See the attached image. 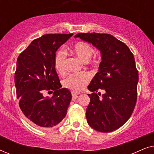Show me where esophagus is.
<instances>
[{
	"mask_svg": "<svg viewBox=\"0 0 154 154\" xmlns=\"http://www.w3.org/2000/svg\"><path fill=\"white\" fill-rule=\"evenodd\" d=\"M71 95H72V99L73 100H75V99H77L78 98V94H76V93H74V92H72V93H71Z\"/></svg>",
	"mask_w": 154,
	"mask_h": 154,
	"instance_id": "esophagus-1",
	"label": "esophagus"
}]
</instances>
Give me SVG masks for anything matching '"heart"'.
<instances>
[{
  "label": "heart",
  "mask_w": 154,
  "mask_h": 154,
  "mask_svg": "<svg viewBox=\"0 0 154 154\" xmlns=\"http://www.w3.org/2000/svg\"><path fill=\"white\" fill-rule=\"evenodd\" d=\"M69 52L71 54L77 57L83 62L88 63L91 65L97 64V60L95 57L92 58L94 49L89 43L84 41H79L75 43L72 47L69 48ZM54 69L60 75H64L66 72L65 68V57L62 52H59L56 54L54 63ZM90 75L89 73L83 72L80 73H73L69 75L62 81V85L64 88L75 92L81 91L85 86L89 83Z\"/></svg>",
  "instance_id": "obj_1"
}]
</instances>
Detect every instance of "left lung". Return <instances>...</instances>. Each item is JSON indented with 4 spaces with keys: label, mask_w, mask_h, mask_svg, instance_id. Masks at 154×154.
Wrapping results in <instances>:
<instances>
[{
    "label": "left lung",
    "mask_w": 154,
    "mask_h": 154,
    "mask_svg": "<svg viewBox=\"0 0 154 154\" xmlns=\"http://www.w3.org/2000/svg\"><path fill=\"white\" fill-rule=\"evenodd\" d=\"M75 37L92 43L102 54L99 71L88 87L92 92L88 94V125L99 132L114 131L130 119L137 102L139 75L133 54L108 33H79ZM100 89L104 91L102 96Z\"/></svg>",
    "instance_id": "8db88e82"
}]
</instances>
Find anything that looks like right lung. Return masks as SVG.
Wrapping results in <instances>:
<instances>
[{
	"label": "right lung",
	"mask_w": 154,
	"mask_h": 154,
	"mask_svg": "<svg viewBox=\"0 0 154 154\" xmlns=\"http://www.w3.org/2000/svg\"><path fill=\"white\" fill-rule=\"evenodd\" d=\"M73 33H49L33 40L17 60L14 84L22 113L35 127L52 128L66 116L71 93L62 88L54 63L56 51ZM54 91L52 98L43 92Z\"/></svg>",
	"instance_id": "right-lung-1"
}]
</instances>
